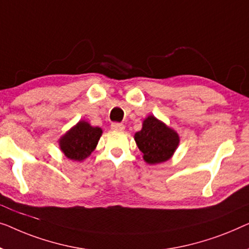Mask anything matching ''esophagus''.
Masks as SVG:
<instances>
[{"label": "esophagus", "mask_w": 249, "mask_h": 249, "mask_svg": "<svg viewBox=\"0 0 249 249\" xmlns=\"http://www.w3.org/2000/svg\"><path fill=\"white\" fill-rule=\"evenodd\" d=\"M110 127L111 129H114V131H124L125 126L122 123H113L110 125Z\"/></svg>", "instance_id": "esophagus-1"}]
</instances>
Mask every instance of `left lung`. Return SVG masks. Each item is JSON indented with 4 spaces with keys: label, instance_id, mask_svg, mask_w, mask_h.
<instances>
[{
    "label": "left lung",
    "instance_id": "1",
    "mask_svg": "<svg viewBox=\"0 0 249 249\" xmlns=\"http://www.w3.org/2000/svg\"><path fill=\"white\" fill-rule=\"evenodd\" d=\"M134 139L143 153V159L151 164L167 161L179 143L177 133L155 116H149L143 122L142 129L136 133Z\"/></svg>",
    "mask_w": 249,
    "mask_h": 249
}]
</instances>
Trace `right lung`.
Here are the masks:
<instances>
[{"mask_svg":"<svg viewBox=\"0 0 249 249\" xmlns=\"http://www.w3.org/2000/svg\"><path fill=\"white\" fill-rule=\"evenodd\" d=\"M101 128L87 122H79L59 141L62 151L69 159L81 161L91 155L101 136Z\"/></svg>","mask_w":249,"mask_h":249,"instance_id":"obj_1","label":"right lung"}]
</instances>
